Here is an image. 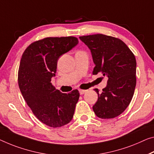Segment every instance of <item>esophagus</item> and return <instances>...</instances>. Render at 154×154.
I'll list each match as a JSON object with an SVG mask.
<instances>
[{"instance_id": "1", "label": "esophagus", "mask_w": 154, "mask_h": 154, "mask_svg": "<svg viewBox=\"0 0 154 154\" xmlns=\"http://www.w3.org/2000/svg\"><path fill=\"white\" fill-rule=\"evenodd\" d=\"M86 91H87V90H84V89H79V92H80V95H82V94H84Z\"/></svg>"}]
</instances>
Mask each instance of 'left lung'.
I'll use <instances>...</instances> for the list:
<instances>
[{
  "label": "left lung",
  "instance_id": "left-lung-1",
  "mask_svg": "<svg viewBox=\"0 0 154 154\" xmlns=\"http://www.w3.org/2000/svg\"><path fill=\"white\" fill-rule=\"evenodd\" d=\"M91 50L95 67L92 74L107 76V85L99 94L93 110L103 119L118 116L128 107L136 85L134 54L121 40L104 34L80 36Z\"/></svg>",
  "mask_w": 154,
  "mask_h": 154
}]
</instances>
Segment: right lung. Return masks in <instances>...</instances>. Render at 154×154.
Returning a JSON list of instances; mask_svg holds the SVG:
<instances>
[{
  "label": "right lung",
  "mask_w": 154,
  "mask_h": 154,
  "mask_svg": "<svg viewBox=\"0 0 154 154\" xmlns=\"http://www.w3.org/2000/svg\"><path fill=\"white\" fill-rule=\"evenodd\" d=\"M79 43L74 36L47 37L28 46L20 59L18 81L21 94L40 121L60 127L72 120L80 94H64L51 84L58 59Z\"/></svg>",
  "instance_id": "add662e5"
}]
</instances>
